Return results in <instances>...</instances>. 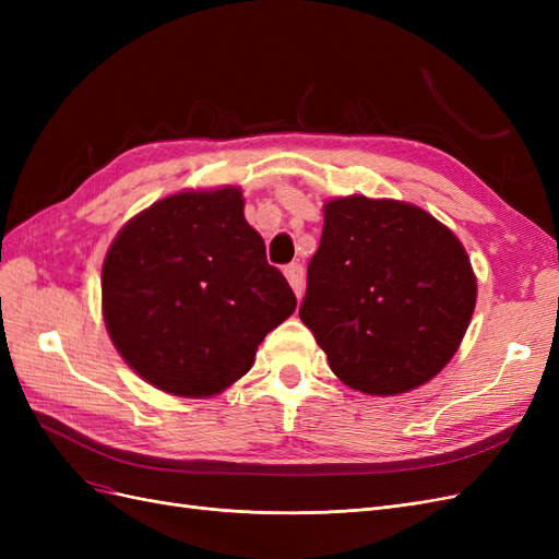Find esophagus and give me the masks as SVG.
Masks as SVG:
<instances>
[{
    "label": "esophagus",
    "instance_id": "34e87169",
    "mask_svg": "<svg viewBox=\"0 0 559 559\" xmlns=\"http://www.w3.org/2000/svg\"><path fill=\"white\" fill-rule=\"evenodd\" d=\"M284 275L289 280L294 294L300 298L302 296V286H306V270H302L300 263H289L284 267Z\"/></svg>",
    "mask_w": 559,
    "mask_h": 559
}]
</instances>
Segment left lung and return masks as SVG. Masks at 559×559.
Instances as JSON below:
<instances>
[{"mask_svg":"<svg viewBox=\"0 0 559 559\" xmlns=\"http://www.w3.org/2000/svg\"><path fill=\"white\" fill-rule=\"evenodd\" d=\"M473 308L471 261L431 214L364 195L326 202L298 314L347 386L394 396L429 382Z\"/></svg>","mask_w":559,"mask_h":559,"instance_id":"1","label":"left lung"}]
</instances>
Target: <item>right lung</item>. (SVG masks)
<instances>
[{
    "label": "right lung",
    "instance_id": "add662e5",
    "mask_svg": "<svg viewBox=\"0 0 559 559\" xmlns=\"http://www.w3.org/2000/svg\"><path fill=\"white\" fill-rule=\"evenodd\" d=\"M238 189L177 193L123 226L103 265V312L121 357L175 396L242 378L296 310L289 282L245 222Z\"/></svg>",
    "mask_w": 559,
    "mask_h": 559
}]
</instances>
